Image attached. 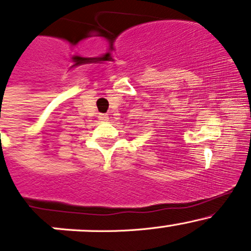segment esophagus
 Masks as SVG:
<instances>
[{
	"label": "esophagus",
	"instance_id": "obj_1",
	"mask_svg": "<svg viewBox=\"0 0 251 251\" xmlns=\"http://www.w3.org/2000/svg\"><path fill=\"white\" fill-rule=\"evenodd\" d=\"M100 120L103 121V123H107V121L109 120V116H108V114H100Z\"/></svg>",
	"mask_w": 251,
	"mask_h": 251
}]
</instances>
